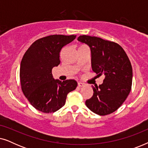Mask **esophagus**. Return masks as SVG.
Instances as JSON below:
<instances>
[{"label": "esophagus", "instance_id": "1", "mask_svg": "<svg viewBox=\"0 0 148 148\" xmlns=\"http://www.w3.org/2000/svg\"><path fill=\"white\" fill-rule=\"evenodd\" d=\"M85 86V84H84V83H82V82H79L78 83V86L79 87H83V86Z\"/></svg>", "mask_w": 148, "mask_h": 148}]
</instances>
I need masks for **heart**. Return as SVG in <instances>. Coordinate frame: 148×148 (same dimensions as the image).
Returning <instances> with one entry per match:
<instances>
[{"label":"heart","mask_w":148,"mask_h":148,"mask_svg":"<svg viewBox=\"0 0 148 148\" xmlns=\"http://www.w3.org/2000/svg\"><path fill=\"white\" fill-rule=\"evenodd\" d=\"M84 46H84V45H82V46H80L79 47V48H83V47H84Z\"/></svg>","instance_id":"heart-1"}]
</instances>
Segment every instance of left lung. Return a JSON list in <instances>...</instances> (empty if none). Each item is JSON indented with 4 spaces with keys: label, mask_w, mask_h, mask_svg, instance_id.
<instances>
[{
    "label": "left lung",
    "mask_w": 148,
    "mask_h": 148,
    "mask_svg": "<svg viewBox=\"0 0 148 148\" xmlns=\"http://www.w3.org/2000/svg\"><path fill=\"white\" fill-rule=\"evenodd\" d=\"M78 41L90 46L93 71L104 74L103 84L92 86L94 94L86 101L88 108L104 116L116 111L126 100L131 90L133 71L126 52L119 44L100 38L83 35Z\"/></svg>",
    "instance_id": "8db88e82"
}]
</instances>
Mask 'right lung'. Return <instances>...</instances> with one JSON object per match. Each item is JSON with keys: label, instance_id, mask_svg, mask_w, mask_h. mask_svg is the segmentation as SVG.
I'll use <instances>...</instances> for the list:
<instances>
[{"label": "right lung", "instance_id": "1", "mask_svg": "<svg viewBox=\"0 0 148 148\" xmlns=\"http://www.w3.org/2000/svg\"><path fill=\"white\" fill-rule=\"evenodd\" d=\"M76 36L51 35L34 42L24 54L20 65L21 90L30 104L38 110L52 113L65 104L69 93L75 90L74 79H54L52 69L60 64L62 48Z\"/></svg>", "mask_w": 148, "mask_h": 148}]
</instances>
